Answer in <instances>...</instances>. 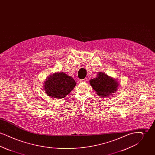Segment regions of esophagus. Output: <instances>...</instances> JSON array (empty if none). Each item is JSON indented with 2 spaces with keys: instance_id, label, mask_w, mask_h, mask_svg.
<instances>
[{
  "instance_id": "1",
  "label": "esophagus",
  "mask_w": 155,
  "mask_h": 155,
  "mask_svg": "<svg viewBox=\"0 0 155 155\" xmlns=\"http://www.w3.org/2000/svg\"><path fill=\"white\" fill-rule=\"evenodd\" d=\"M87 81H88V79H87V78H84V80H80V82H87Z\"/></svg>"
}]
</instances>
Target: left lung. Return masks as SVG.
Listing matches in <instances>:
<instances>
[{
	"label": "left lung",
	"mask_w": 155,
	"mask_h": 155,
	"mask_svg": "<svg viewBox=\"0 0 155 155\" xmlns=\"http://www.w3.org/2000/svg\"><path fill=\"white\" fill-rule=\"evenodd\" d=\"M89 83L96 94L103 97L113 95L119 86L117 80L103 72H97V77L91 79Z\"/></svg>",
	"instance_id": "1"
}]
</instances>
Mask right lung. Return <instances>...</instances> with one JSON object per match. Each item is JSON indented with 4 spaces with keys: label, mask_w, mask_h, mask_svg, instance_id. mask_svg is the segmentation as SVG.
<instances>
[{
    "label": "right lung",
    "mask_w": 155,
    "mask_h": 155,
    "mask_svg": "<svg viewBox=\"0 0 155 155\" xmlns=\"http://www.w3.org/2000/svg\"><path fill=\"white\" fill-rule=\"evenodd\" d=\"M75 85L76 82L72 77L62 72H58L48 77L43 87L48 96L61 99L68 95Z\"/></svg>",
    "instance_id": "obj_1"
}]
</instances>
